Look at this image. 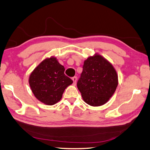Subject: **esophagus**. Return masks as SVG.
Here are the masks:
<instances>
[{"instance_id": "34e87169", "label": "esophagus", "mask_w": 150, "mask_h": 150, "mask_svg": "<svg viewBox=\"0 0 150 150\" xmlns=\"http://www.w3.org/2000/svg\"><path fill=\"white\" fill-rule=\"evenodd\" d=\"M77 77H73L72 78V80L73 81V85H76V83H77Z\"/></svg>"}]
</instances>
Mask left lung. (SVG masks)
Returning a JSON list of instances; mask_svg holds the SVG:
<instances>
[{
    "label": "left lung",
    "mask_w": 150,
    "mask_h": 150,
    "mask_svg": "<svg viewBox=\"0 0 150 150\" xmlns=\"http://www.w3.org/2000/svg\"><path fill=\"white\" fill-rule=\"evenodd\" d=\"M77 88L85 102L92 106L105 105L118 84L117 72L110 62L98 54L84 61Z\"/></svg>",
    "instance_id": "obj_1"
}]
</instances>
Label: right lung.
Wrapping results in <instances>:
<instances>
[{
	"instance_id": "1",
	"label": "right lung",
	"mask_w": 150,
	"mask_h": 150,
	"mask_svg": "<svg viewBox=\"0 0 150 150\" xmlns=\"http://www.w3.org/2000/svg\"><path fill=\"white\" fill-rule=\"evenodd\" d=\"M64 71V67L55 57L43 60L29 77V85L35 97L46 105L59 102L65 88L73 83Z\"/></svg>"
}]
</instances>
